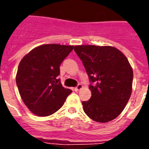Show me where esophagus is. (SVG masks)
I'll list each match as a JSON object with an SVG mask.
<instances>
[{
    "mask_svg": "<svg viewBox=\"0 0 149 149\" xmlns=\"http://www.w3.org/2000/svg\"><path fill=\"white\" fill-rule=\"evenodd\" d=\"M82 88H83V86H82V84H78V85H77V86H76V87H75L74 91H79V90H81Z\"/></svg>",
    "mask_w": 149,
    "mask_h": 149,
    "instance_id": "obj_1",
    "label": "esophagus"
}]
</instances>
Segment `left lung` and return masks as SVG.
<instances>
[{"instance_id": "8db88e82", "label": "left lung", "mask_w": 149, "mask_h": 149, "mask_svg": "<svg viewBox=\"0 0 149 149\" xmlns=\"http://www.w3.org/2000/svg\"><path fill=\"white\" fill-rule=\"evenodd\" d=\"M74 50L91 82V99L82 102L84 112L97 122L115 119L132 94L133 70L127 58L112 46L76 45Z\"/></svg>"}]
</instances>
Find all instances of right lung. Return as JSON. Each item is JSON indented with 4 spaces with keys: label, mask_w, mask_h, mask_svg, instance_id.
I'll use <instances>...</instances> for the list:
<instances>
[{
    "label": "right lung",
    "mask_w": 149,
    "mask_h": 149,
    "mask_svg": "<svg viewBox=\"0 0 149 149\" xmlns=\"http://www.w3.org/2000/svg\"><path fill=\"white\" fill-rule=\"evenodd\" d=\"M73 49L72 45L46 44L29 52L19 63L16 84L24 104L31 113L49 116L65 103L72 91L64 88L59 66Z\"/></svg>",
    "instance_id": "right-lung-1"
}]
</instances>
